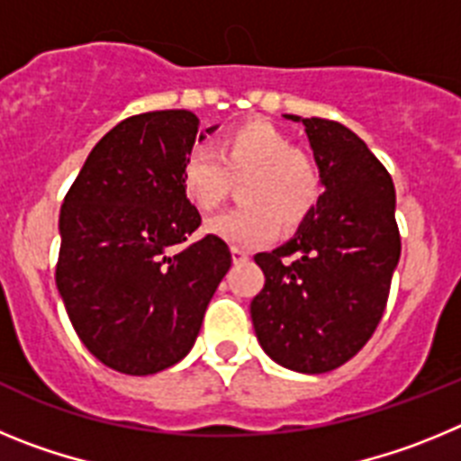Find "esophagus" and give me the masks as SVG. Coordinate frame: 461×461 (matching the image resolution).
Wrapping results in <instances>:
<instances>
[{
	"label": "esophagus",
	"instance_id": "34e87169",
	"mask_svg": "<svg viewBox=\"0 0 461 461\" xmlns=\"http://www.w3.org/2000/svg\"><path fill=\"white\" fill-rule=\"evenodd\" d=\"M230 254H233L235 263H244V260L249 258V251L242 249V247H233V249H230Z\"/></svg>",
	"mask_w": 461,
	"mask_h": 461
}]
</instances>
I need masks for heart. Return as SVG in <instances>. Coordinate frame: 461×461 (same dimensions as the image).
Returning a JSON list of instances; mask_svg holds the SVG:
<instances>
[{
    "mask_svg": "<svg viewBox=\"0 0 461 461\" xmlns=\"http://www.w3.org/2000/svg\"><path fill=\"white\" fill-rule=\"evenodd\" d=\"M182 191L201 212H214L233 180H244L240 198L247 205L207 221V233L254 249L286 228L303 223L319 205L323 182L319 166L279 126L251 120L219 138L217 154L195 148L182 164Z\"/></svg>",
    "mask_w": 461,
    "mask_h": 461,
    "instance_id": "obj_1",
    "label": "heart"
}]
</instances>
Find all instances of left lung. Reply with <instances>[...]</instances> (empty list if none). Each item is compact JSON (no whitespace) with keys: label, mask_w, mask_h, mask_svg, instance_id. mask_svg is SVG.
<instances>
[{"label":"left lung","mask_w":461,"mask_h":461,"mask_svg":"<svg viewBox=\"0 0 461 461\" xmlns=\"http://www.w3.org/2000/svg\"><path fill=\"white\" fill-rule=\"evenodd\" d=\"M303 122L323 194L288 242L254 260L266 286L251 300L263 351L300 374L351 360L374 335L399 263L394 185L351 129L321 117Z\"/></svg>","instance_id":"8db88e82"}]
</instances>
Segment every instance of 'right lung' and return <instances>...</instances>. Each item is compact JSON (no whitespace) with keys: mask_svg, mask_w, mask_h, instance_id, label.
<instances>
[{"mask_svg":"<svg viewBox=\"0 0 461 461\" xmlns=\"http://www.w3.org/2000/svg\"><path fill=\"white\" fill-rule=\"evenodd\" d=\"M189 110L120 122L89 152L59 212L57 291L96 360L129 376L173 367L191 351L233 256L205 235L182 191L198 131Z\"/></svg>","mask_w":461,"mask_h":461,"instance_id":"add662e5","label":"right lung"}]
</instances>
